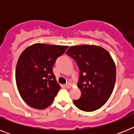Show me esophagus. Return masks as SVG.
<instances>
[{"label": "esophagus", "mask_w": 134, "mask_h": 134, "mask_svg": "<svg viewBox=\"0 0 134 134\" xmlns=\"http://www.w3.org/2000/svg\"><path fill=\"white\" fill-rule=\"evenodd\" d=\"M71 86H72V85H71V84L70 83V82H68V83L66 84V87L67 88H71Z\"/></svg>", "instance_id": "esophagus-1"}]
</instances>
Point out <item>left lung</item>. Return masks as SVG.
Segmentation results:
<instances>
[{"label":"left lung","instance_id":"left-lung-1","mask_svg":"<svg viewBox=\"0 0 134 134\" xmlns=\"http://www.w3.org/2000/svg\"><path fill=\"white\" fill-rule=\"evenodd\" d=\"M66 54L72 57L80 70L78 87L81 97L74 100L82 111L91 112L102 107L109 99L116 80V67L109 53L93 45L71 46Z\"/></svg>","mask_w":134,"mask_h":134}]
</instances>
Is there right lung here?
Masks as SVG:
<instances>
[{"label": "right lung", "instance_id": "add662e5", "mask_svg": "<svg viewBox=\"0 0 134 134\" xmlns=\"http://www.w3.org/2000/svg\"><path fill=\"white\" fill-rule=\"evenodd\" d=\"M68 47L35 43L21 53L15 79L20 95L30 107L44 109L53 103L61 87L55 80L52 67Z\"/></svg>", "mask_w": 134, "mask_h": 134}]
</instances>
